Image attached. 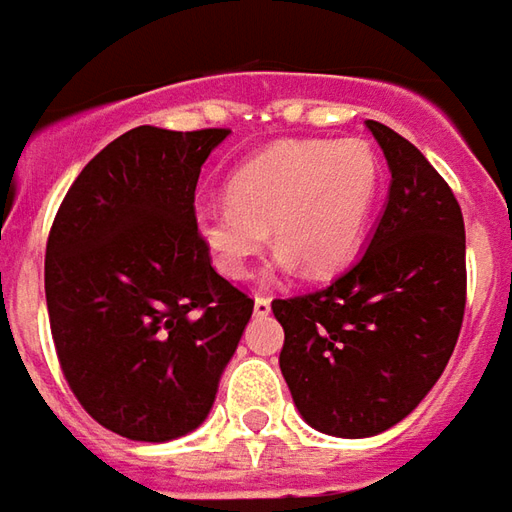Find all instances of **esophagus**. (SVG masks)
Returning a JSON list of instances; mask_svg holds the SVG:
<instances>
[{
    "instance_id": "1",
    "label": "esophagus",
    "mask_w": 512,
    "mask_h": 512,
    "mask_svg": "<svg viewBox=\"0 0 512 512\" xmlns=\"http://www.w3.org/2000/svg\"><path fill=\"white\" fill-rule=\"evenodd\" d=\"M253 312H256V315H267V312H270V298L259 293V296L253 298Z\"/></svg>"
}]
</instances>
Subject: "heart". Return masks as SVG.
Returning a JSON list of instances; mask_svg holds the SVG:
<instances>
[{
  "label": "heart",
  "mask_w": 512,
  "mask_h": 512,
  "mask_svg": "<svg viewBox=\"0 0 512 512\" xmlns=\"http://www.w3.org/2000/svg\"><path fill=\"white\" fill-rule=\"evenodd\" d=\"M380 177L375 149L358 137L279 143L233 174L228 200L202 205V242L228 279H245L270 228L281 264L321 276L358 250Z\"/></svg>",
  "instance_id": "obj_1"
}]
</instances>
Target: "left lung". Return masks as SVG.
Instances as JSON below:
<instances>
[{
  "instance_id": "8db88e82",
  "label": "left lung",
  "mask_w": 512,
  "mask_h": 512,
  "mask_svg": "<svg viewBox=\"0 0 512 512\" xmlns=\"http://www.w3.org/2000/svg\"><path fill=\"white\" fill-rule=\"evenodd\" d=\"M392 168L386 211L358 262L276 298L279 366L301 417L332 437H375L420 406L454 352L468 296L465 222L451 185L394 129L366 120Z\"/></svg>"
}]
</instances>
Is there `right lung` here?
<instances>
[{"label":"right lung","instance_id":"add662e5","mask_svg":"<svg viewBox=\"0 0 512 512\" xmlns=\"http://www.w3.org/2000/svg\"><path fill=\"white\" fill-rule=\"evenodd\" d=\"M228 132L120 135L75 177L47 236L58 366L89 417L126 440H174L208 417L253 312L216 273L194 208Z\"/></svg>","mask_w":512,"mask_h":512}]
</instances>
